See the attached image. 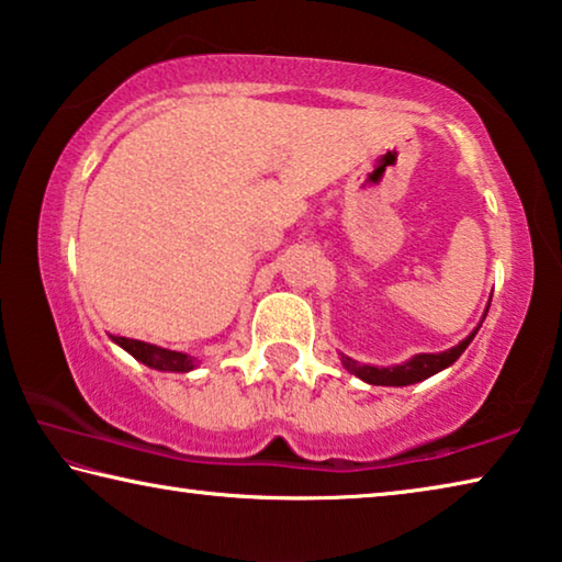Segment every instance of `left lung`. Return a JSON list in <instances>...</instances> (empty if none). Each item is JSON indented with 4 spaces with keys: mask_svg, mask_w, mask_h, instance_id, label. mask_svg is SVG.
<instances>
[{
    "mask_svg": "<svg viewBox=\"0 0 562 562\" xmlns=\"http://www.w3.org/2000/svg\"><path fill=\"white\" fill-rule=\"evenodd\" d=\"M491 308V303H488ZM488 308H485V314H488ZM485 314L481 318V324L485 321ZM477 324L471 334H468L461 344L448 348V351H440V353H416L413 358H408L406 363H395V366H368V363H358L353 361L351 356H344L341 353V363L348 373L358 375V379L371 383V385H411V383H418V381H426L430 375H436L438 371H443V368L453 366L461 353L465 351L468 346L477 334Z\"/></svg>",
    "mask_w": 562,
    "mask_h": 562,
    "instance_id": "left-lung-1",
    "label": "left lung"
}]
</instances>
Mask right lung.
Returning a JSON list of instances; mask_svg holds the SVG:
<instances>
[{
	"label": "right lung",
	"mask_w": 562,
	"mask_h": 562,
	"mask_svg": "<svg viewBox=\"0 0 562 562\" xmlns=\"http://www.w3.org/2000/svg\"><path fill=\"white\" fill-rule=\"evenodd\" d=\"M116 346H122L126 353H132L136 361L154 368V371H169V373H189L196 368V358L181 351H169V348L136 341V338H124V336H112Z\"/></svg>",
	"instance_id": "add662e5"
}]
</instances>
